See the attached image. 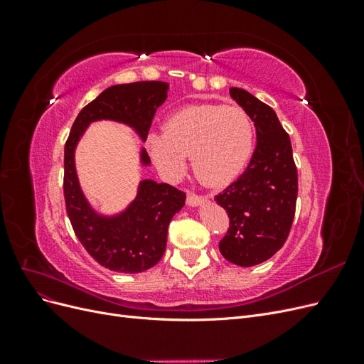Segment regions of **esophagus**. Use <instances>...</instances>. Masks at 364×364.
Returning a JSON list of instances; mask_svg holds the SVG:
<instances>
[{
	"label": "esophagus",
	"instance_id": "1",
	"mask_svg": "<svg viewBox=\"0 0 364 364\" xmlns=\"http://www.w3.org/2000/svg\"><path fill=\"white\" fill-rule=\"evenodd\" d=\"M206 200H208L206 196H200V194H196V193L186 194V203H188L190 206H199L200 203H203Z\"/></svg>",
	"mask_w": 364,
	"mask_h": 364
}]
</instances>
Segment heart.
Masks as SVG:
<instances>
[{
    "instance_id": "b5f03b06",
    "label": "heart",
    "mask_w": 364,
    "mask_h": 364,
    "mask_svg": "<svg viewBox=\"0 0 364 364\" xmlns=\"http://www.w3.org/2000/svg\"><path fill=\"white\" fill-rule=\"evenodd\" d=\"M253 144L255 127L245 109L215 103L183 107L165 121L162 134L149 136L150 155L162 174H181L185 156H191L194 174L213 186L243 171Z\"/></svg>"
}]
</instances>
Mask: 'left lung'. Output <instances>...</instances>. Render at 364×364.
Returning <instances> with one entry per match:
<instances>
[{
	"label": "left lung",
	"mask_w": 364,
	"mask_h": 364,
	"mask_svg": "<svg viewBox=\"0 0 364 364\" xmlns=\"http://www.w3.org/2000/svg\"><path fill=\"white\" fill-rule=\"evenodd\" d=\"M229 92L255 124L257 147L245 173L215 196L229 217L218 249L232 264L252 267L272 258L290 234L297 170L290 136L273 109L240 87Z\"/></svg>",
	"instance_id": "left-lung-1"
}]
</instances>
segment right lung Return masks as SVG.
Returning a JSON list of instances; mask_svg holds the SVG:
<instances>
[{
	"instance_id": "right-lung-1",
	"label": "right lung",
	"mask_w": 364,
	"mask_h": 364,
	"mask_svg": "<svg viewBox=\"0 0 364 364\" xmlns=\"http://www.w3.org/2000/svg\"><path fill=\"white\" fill-rule=\"evenodd\" d=\"M165 82H135L107 87L77 115L65 142L63 196L77 238L103 267L119 273H139L158 264L167 246L171 218L185 205V193L168 183L146 179L136 199L114 217L97 214L80 190L74 165V150L92 121L114 119L136 130L146 139L156 109L167 98ZM141 162L150 164L146 150Z\"/></svg>"
}]
</instances>
